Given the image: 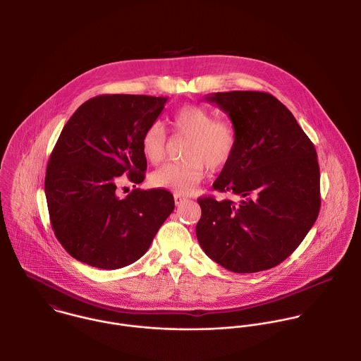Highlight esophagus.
Masks as SVG:
<instances>
[{
    "instance_id": "1",
    "label": "esophagus",
    "mask_w": 361,
    "mask_h": 361,
    "mask_svg": "<svg viewBox=\"0 0 361 361\" xmlns=\"http://www.w3.org/2000/svg\"><path fill=\"white\" fill-rule=\"evenodd\" d=\"M173 199H175V204H176V206H179V204H180V203H183V202H185V200H186V199H185V197H183V196H180V195H176V193H175V196H173Z\"/></svg>"
}]
</instances>
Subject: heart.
Segmentation results:
<instances>
[{
	"mask_svg": "<svg viewBox=\"0 0 361 361\" xmlns=\"http://www.w3.org/2000/svg\"><path fill=\"white\" fill-rule=\"evenodd\" d=\"M176 135L188 137L180 162H166L150 175L157 189H166L176 195L192 193L203 180L206 165L211 171L225 166L235 153L238 133L228 119H216L202 105L186 104L172 116ZM142 152L158 164L166 152V132L159 122L152 123L142 136Z\"/></svg>",
	"mask_w": 361,
	"mask_h": 361,
	"instance_id": "b5f03b06",
	"label": "heart"
}]
</instances>
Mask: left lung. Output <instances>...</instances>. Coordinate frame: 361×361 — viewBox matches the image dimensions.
Segmentation results:
<instances>
[{"label":"left lung","instance_id":"obj_1","mask_svg":"<svg viewBox=\"0 0 361 361\" xmlns=\"http://www.w3.org/2000/svg\"><path fill=\"white\" fill-rule=\"evenodd\" d=\"M238 133L235 153L212 183L235 200L200 197L197 240L208 257L238 274L269 269L289 257L314 225L319 166L293 114L269 93H212Z\"/></svg>","mask_w":361,"mask_h":361}]
</instances>
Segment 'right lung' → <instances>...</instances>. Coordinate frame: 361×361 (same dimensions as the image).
<instances>
[{
    "mask_svg": "<svg viewBox=\"0 0 361 361\" xmlns=\"http://www.w3.org/2000/svg\"><path fill=\"white\" fill-rule=\"evenodd\" d=\"M166 97L103 94L82 104L63 126L46 171L52 231L76 259L118 269L142 257L175 208L165 189H135L125 199L116 182L145 180L142 136ZM135 188V186H133Z\"/></svg>",
    "mask_w": 361,
    "mask_h": 361,
    "instance_id": "add662e5",
    "label": "right lung"
}]
</instances>
